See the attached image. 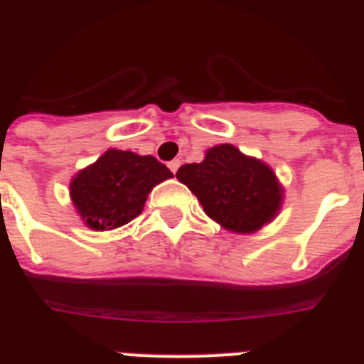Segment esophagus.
I'll list each match as a JSON object with an SVG mask.
<instances>
[{
    "instance_id": "obj_1",
    "label": "esophagus",
    "mask_w": 364,
    "mask_h": 364,
    "mask_svg": "<svg viewBox=\"0 0 364 364\" xmlns=\"http://www.w3.org/2000/svg\"><path fill=\"white\" fill-rule=\"evenodd\" d=\"M179 166H181V162H179V160H171V162H168V168H170V170L173 171V173H176Z\"/></svg>"
}]
</instances>
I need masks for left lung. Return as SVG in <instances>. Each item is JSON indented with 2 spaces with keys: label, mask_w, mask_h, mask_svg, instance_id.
Listing matches in <instances>:
<instances>
[{
  "label": "left lung",
  "mask_w": 364,
  "mask_h": 364,
  "mask_svg": "<svg viewBox=\"0 0 364 364\" xmlns=\"http://www.w3.org/2000/svg\"><path fill=\"white\" fill-rule=\"evenodd\" d=\"M176 177L196 194L213 221L234 232L259 230L282 204L274 171L232 145L210 149L204 162L181 166Z\"/></svg>",
  "instance_id": "left-lung-1"
}]
</instances>
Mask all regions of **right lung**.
I'll return each mask as SVG.
<instances>
[{"label":"right lung","instance_id":"right-lung-1","mask_svg":"<svg viewBox=\"0 0 364 364\" xmlns=\"http://www.w3.org/2000/svg\"><path fill=\"white\" fill-rule=\"evenodd\" d=\"M171 171L154 156L109 149L71 181V200L90 228L109 230L141 213L154 185Z\"/></svg>","mask_w":364,"mask_h":364}]
</instances>
